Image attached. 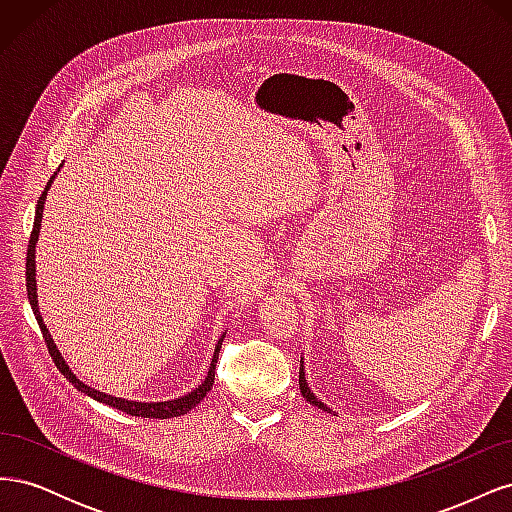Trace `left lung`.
<instances>
[{"label":"left lung","instance_id":"left-lung-1","mask_svg":"<svg viewBox=\"0 0 512 512\" xmlns=\"http://www.w3.org/2000/svg\"><path fill=\"white\" fill-rule=\"evenodd\" d=\"M299 389H301V395L309 401V404L312 406H316V408H320V410H324V412H333L331 408H327V404H322V401L314 395V391L309 389V384H307V380H305V367H303V359H301V369H299Z\"/></svg>","mask_w":512,"mask_h":512}]
</instances>
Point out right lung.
<instances>
[{
	"instance_id": "right-lung-1",
	"label": "right lung",
	"mask_w": 512,
	"mask_h": 512,
	"mask_svg": "<svg viewBox=\"0 0 512 512\" xmlns=\"http://www.w3.org/2000/svg\"><path fill=\"white\" fill-rule=\"evenodd\" d=\"M59 173V170H57ZM55 173V175H57ZM55 175L49 179V183H46V188L38 200L36 205V218H34V230H32V237H29V245H27V262H25V282H27V299H29V305H32L34 309V316L40 324V331H42V337H44V344L46 348H49V354L53 356V361L57 365V369L64 374L66 380H70L76 389H79L81 393L89 395L91 399L100 401V404H106L111 408H117L121 412L126 414H132V416H141V418H175V416H183L188 414L194 406H198L200 401H203V397L211 391L213 386V380H215V363H218V354H220V348H222V342L226 333L218 339V346H215V352H213V359H211V365H209V371L207 376L203 380V384L198 386V389H194L192 393L183 395V397H177V399H170V401H132V399H121V397H113L108 393H102L98 389H91L89 384L81 382L79 378H76L74 371L68 367L66 359L61 356V352L57 350L53 337L49 333V329H46V324L42 320V314H40V307H38V286H36V243H38V235H40V224H42V209H44V200H46V192H49L51 183L55 179Z\"/></svg>"
}]
</instances>
